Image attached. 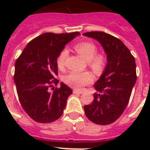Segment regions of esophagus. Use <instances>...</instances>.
I'll use <instances>...</instances> for the list:
<instances>
[{
  "label": "esophagus",
  "mask_w": 150,
  "mask_h": 150,
  "mask_svg": "<svg viewBox=\"0 0 150 150\" xmlns=\"http://www.w3.org/2000/svg\"><path fill=\"white\" fill-rule=\"evenodd\" d=\"M73 93L77 94V95H81V94H83V91H79V90H76V89H74V91H73Z\"/></svg>",
  "instance_id": "1"
}]
</instances>
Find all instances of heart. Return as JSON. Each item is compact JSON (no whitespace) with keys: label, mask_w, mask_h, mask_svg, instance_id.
<instances>
[{"label":"heart","mask_w":150,"mask_h":150,"mask_svg":"<svg viewBox=\"0 0 150 150\" xmlns=\"http://www.w3.org/2000/svg\"><path fill=\"white\" fill-rule=\"evenodd\" d=\"M74 49L78 53L86 59L88 66L95 73L99 74L102 72L106 65V58L102 53H97L98 48L95 43L90 41H83L76 43L74 46ZM67 54V50L64 49L58 55L56 63L59 68L62 69L64 67ZM93 75L89 71H72L64 78V81L67 84L78 89H80L85 86L90 84L93 82Z\"/></svg>","instance_id":"b5f03b06"}]
</instances>
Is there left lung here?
Masks as SVG:
<instances>
[{"instance_id": "obj_1", "label": "left lung", "mask_w": 150, "mask_h": 150, "mask_svg": "<svg viewBox=\"0 0 150 150\" xmlns=\"http://www.w3.org/2000/svg\"><path fill=\"white\" fill-rule=\"evenodd\" d=\"M83 35L98 40L107 55L104 72L94 85L99 93L94 94L92 103L84 106L85 113L95 124H111L126 108L137 80L134 57L122 41L114 36L102 31Z\"/></svg>"}]
</instances>
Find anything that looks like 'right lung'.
<instances>
[{"instance_id": "add662e5", "label": "right lung", "mask_w": 150, "mask_h": 150, "mask_svg": "<svg viewBox=\"0 0 150 150\" xmlns=\"http://www.w3.org/2000/svg\"><path fill=\"white\" fill-rule=\"evenodd\" d=\"M79 32L44 33L26 45L15 63L14 82L22 108L33 120L50 123L62 116L72 89L59 80L56 59Z\"/></svg>"}]
</instances>
